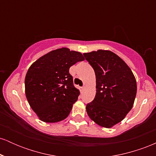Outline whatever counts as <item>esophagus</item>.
<instances>
[{
	"label": "esophagus",
	"instance_id": "esophagus-1",
	"mask_svg": "<svg viewBox=\"0 0 156 156\" xmlns=\"http://www.w3.org/2000/svg\"><path fill=\"white\" fill-rule=\"evenodd\" d=\"M84 89H85V88H84V87H80V92H83V90H84Z\"/></svg>",
	"mask_w": 156,
	"mask_h": 156
}]
</instances>
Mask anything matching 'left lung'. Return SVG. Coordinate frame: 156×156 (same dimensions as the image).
Masks as SVG:
<instances>
[{
    "instance_id": "1",
    "label": "left lung",
    "mask_w": 156,
    "mask_h": 156,
    "mask_svg": "<svg viewBox=\"0 0 156 156\" xmlns=\"http://www.w3.org/2000/svg\"><path fill=\"white\" fill-rule=\"evenodd\" d=\"M96 77V94L87 105L88 116L96 124L111 128L125 119L133 108L136 80L128 64L108 50L83 53Z\"/></svg>"
}]
</instances>
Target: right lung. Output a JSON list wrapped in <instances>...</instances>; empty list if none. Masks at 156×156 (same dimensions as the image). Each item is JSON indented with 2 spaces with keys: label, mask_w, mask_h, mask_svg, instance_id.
<instances>
[{
  "label": "right lung",
  "mask_w": 156,
  "mask_h": 156,
  "mask_svg": "<svg viewBox=\"0 0 156 156\" xmlns=\"http://www.w3.org/2000/svg\"><path fill=\"white\" fill-rule=\"evenodd\" d=\"M84 60L81 53L67 48L50 51L30 66L25 78V93L41 121L55 123L68 117L78 100L69 67Z\"/></svg>",
  "instance_id": "1"
}]
</instances>
